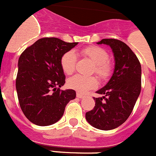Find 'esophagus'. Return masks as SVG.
Instances as JSON below:
<instances>
[{
	"label": "esophagus",
	"mask_w": 156,
	"mask_h": 156,
	"mask_svg": "<svg viewBox=\"0 0 156 156\" xmlns=\"http://www.w3.org/2000/svg\"><path fill=\"white\" fill-rule=\"evenodd\" d=\"M76 96H77V97H78V98H80V99H82V98H84V97H85V96H84V95L81 94L80 93H77Z\"/></svg>",
	"instance_id": "1"
}]
</instances>
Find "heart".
I'll use <instances>...</instances> for the list:
<instances>
[{
	"instance_id": "obj_1",
	"label": "heart",
	"mask_w": 156,
	"mask_h": 156,
	"mask_svg": "<svg viewBox=\"0 0 156 156\" xmlns=\"http://www.w3.org/2000/svg\"><path fill=\"white\" fill-rule=\"evenodd\" d=\"M80 53L85 57L89 58L93 63L95 72L101 78H108L111 74L112 67L108 61V53L106 50L98 46H90L81 50ZM77 57L72 51L66 52L61 58V67L63 72L67 74H72L75 70ZM67 86L70 89L76 90L78 93H86L88 90L94 89L97 86V80L93 76H82L76 74L67 81Z\"/></svg>"
}]
</instances>
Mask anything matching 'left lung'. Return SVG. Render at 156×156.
Instances as JSON below:
<instances>
[{"label": "left lung", "mask_w": 156, "mask_h": 156, "mask_svg": "<svg viewBox=\"0 0 156 156\" xmlns=\"http://www.w3.org/2000/svg\"><path fill=\"white\" fill-rule=\"evenodd\" d=\"M98 44L111 47L115 68L110 80L97 90L104 97L96 101L93 110L86 112L88 122L101 130L121 126L130 115L141 89V66L136 55L124 42L116 39H102Z\"/></svg>", "instance_id": "left-lung-1"}]
</instances>
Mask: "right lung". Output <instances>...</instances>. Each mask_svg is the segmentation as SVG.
Here are the masks:
<instances>
[{"label":"right lung","instance_id":"right-lung-1","mask_svg":"<svg viewBox=\"0 0 156 156\" xmlns=\"http://www.w3.org/2000/svg\"><path fill=\"white\" fill-rule=\"evenodd\" d=\"M77 44L44 37L20 56L16 82L19 102L26 117L35 125L46 126L59 121L69 101L76 97L73 89L59 88L65 83L62 56Z\"/></svg>","mask_w":156,"mask_h":156}]
</instances>
